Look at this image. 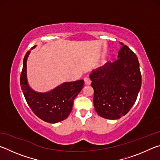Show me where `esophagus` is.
I'll use <instances>...</instances> for the list:
<instances>
[{"label": "esophagus", "mask_w": 160, "mask_h": 160, "mask_svg": "<svg viewBox=\"0 0 160 160\" xmlns=\"http://www.w3.org/2000/svg\"><path fill=\"white\" fill-rule=\"evenodd\" d=\"M84 80H85V85H90L91 80L90 79V78H88V77H86V78H85V79H84Z\"/></svg>", "instance_id": "34e87169"}]
</instances>
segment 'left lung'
Instances as JSON below:
<instances>
[{
	"label": "left lung",
	"instance_id": "obj_1",
	"mask_svg": "<svg viewBox=\"0 0 160 160\" xmlns=\"http://www.w3.org/2000/svg\"><path fill=\"white\" fill-rule=\"evenodd\" d=\"M118 59L107 63L90 75L94 89V107L104 118H120L125 116L136 101L142 78L137 56L120 42Z\"/></svg>",
	"mask_w": 160,
	"mask_h": 160
}]
</instances>
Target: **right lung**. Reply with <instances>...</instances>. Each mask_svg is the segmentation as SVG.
<instances>
[{
    "label": "right lung",
    "instance_id": "right-lung-1",
    "mask_svg": "<svg viewBox=\"0 0 160 160\" xmlns=\"http://www.w3.org/2000/svg\"><path fill=\"white\" fill-rule=\"evenodd\" d=\"M29 53L28 51L24 58L20 75L21 89L29 107L37 117L46 122L55 123L63 121L72 111L74 99L83 88L84 80L64 82L48 92L34 91L27 80V60Z\"/></svg>",
    "mask_w": 160,
    "mask_h": 160
}]
</instances>
